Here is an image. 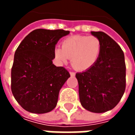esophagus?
<instances>
[{
    "label": "esophagus",
    "mask_w": 135,
    "mask_h": 135,
    "mask_svg": "<svg viewBox=\"0 0 135 135\" xmlns=\"http://www.w3.org/2000/svg\"><path fill=\"white\" fill-rule=\"evenodd\" d=\"M69 73H70V75L71 76H75V72H74V71H70Z\"/></svg>",
    "instance_id": "esophagus-1"
}]
</instances>
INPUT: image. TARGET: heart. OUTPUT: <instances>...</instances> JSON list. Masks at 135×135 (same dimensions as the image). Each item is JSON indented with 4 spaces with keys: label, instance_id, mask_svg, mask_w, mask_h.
I'll use <instances>...</instances> for the list:
<instances>
[{
    "label": "heart",
    "instance_id": "obj_1",
    "mask_svg": "<svg viewBox=\"0 0 135 135\" xmlns=\"http://www.w3.org/2000/svg\"><path fill=\"white\" fill-rule=\"evenodd\" d=\"M101 42L95 36L75 35L64 40L61 48L54 50L56 59L65 64L71 59V64L75 69L85 71L92 67L99 58Z\"/></svg>",
    "mask_w": 135,
    "mask_h": 135
}]
</instances>
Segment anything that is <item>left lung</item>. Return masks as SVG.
<instances>
[{
    "label": "left lung",
    "mask_w": 135,
    "mask_h": 135,
    "mask_svg": "<svg viewBox=\"0 0 135 135\" xmlns=\"http://www.w3.org/2000/svg\"><path fill=\"white\" fill-rule=\"evenodd\" d=\"M101 42L95 64L85 71L76 74L79 100L86 110L103 113L119 103L126 88V64L122 48L107 34L91 32Z\"/></svg>",
    "instance_id": "left-lung-1"
}]
</instances>
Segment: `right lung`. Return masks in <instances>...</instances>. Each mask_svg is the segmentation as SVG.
I'll return each mask as SVG.
<instances>
[{
  "mask_svg": "<svg viewBox=\"0 0 135 135\" xmlns=\"http://www.w3.org/2000/svg\"><path fill=\"white\" fill-rule=\"evenodd\" d=\"M69 34L64 30L37 29L19 44L11 69V91L25 110L45 113L55 108L59 91L70 74L53 64L56 45Z\"/></svg>",
  "mask_w": 135,
  "mask_h": 135,
  "instance_id": "obj_1",
  "label": "right lung"
}]
</instances>
